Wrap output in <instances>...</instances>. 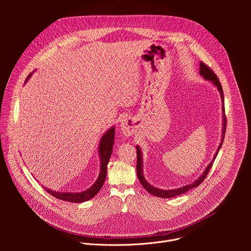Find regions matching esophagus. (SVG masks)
<instances>
[{
	"label": "esophagus",
	"instance_id": "esophagus-1",
	"mask_svg": "<svg viewBox=\"0 0 251 251\" xmlns=\"http://www.w3.org/2000/svg\"><path fill=\"white\" fill-rule=\"evenodd\" d=\"M121 129H122L125 136L132 135L133 132H134V123H133V121L129 120V119L123 120L122 124H121Z\"/></svg>",
	"mask_w": 251,
	"mask_h": 251
}]
</instances>
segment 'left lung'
I'll use <instances>...</instances> for the list:
<instances>
[{
    "mask_svg": "<svg viewBox=\"0 0 251 251\" xmlns=\"http://www.w3.org/2000/svg\"><path fill=\"white\" fill-rule=\"evenodd\" d=\"M200 74H201V76H203V77H204L205 79H207V80H210L214 85H216V86L218 87V89H219V91H220V93H221L222 99H223V101H224V91H223L222 83L220 82V79H219V77L217 76V75L214 74V71H213L209 66H207L206 64H204V63L201 61V62L200 63ZM224 104H225V103H224ZM224 111H225V108H224ZM226 128V115H225V116H224V130H223V134H224V135H223L222 143H221V145H220L219 148H218V151H217L216 156H214L212 162H213L214 160H216V158H217V156H218V153H219V151H220V149H221V147H222V145H223V142H224V139H225ZM136 148H137V152H136V153H137V165H136V170H137V176H138V178H139V181H140L141 185L145 188V190H146L148 193H150V194H152V195H154V196H156V197H160V198H164V199H170V198H174V197H176V196H180V195L185 194L186 192L192 190L193 188H196V187L200 186V185L204 181V178L206 177V176H207V174H208V172H209V170H210V168H211V166H212V162H211V163L206 167L204 173L198 178V180H197L195 183H193V184L187 185V186H185V187H183V188L176 189V190H168V191H167V190H160V189H157V188L151 186V185L145 180V178H144V176H143V171H142V154H141L140 148H139L138 146H137Z\"/></svg>",
    "mask_w": 251,
    "mask_h": 251,
    "instance_id": "obj_1",
    "label": "left lung"
}]
</instances>
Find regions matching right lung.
I'll return each mask as SVG.
<instances>
[{"mask_svg": "<svg viewBox=\"0 0 251 251\" xmlns=\"http://www.w3.org/2000/svg\"><path fill=\"white\" fill-rule=\"evenodd\" d=\"M29 75H28V77H29ZM114 139H115V128L114 127L107 131L104 134V136L101 138L100 144H99V155H100V160H101L100 174H99V176L97 178V181L95 182V184L91 188H89L87 191H84L82 193L73 194V193L52 192V191L48 190L46 188H45V190L49 194L53 196L54 198L62 200V201H70V202H83V201H86L91 200L92 198H94L95 195L102 188L105 178H106L107 165H108V162H109L112 150H113Z\"/></svg>", "mask_w": 251, "mask_h": 251, "instance_id": "obj_1", "label": "right lung"}]
</instances>
